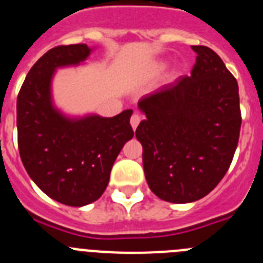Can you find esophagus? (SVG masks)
Segmentation results:
<instances>
[{"mask_svg":"<svg viewBox=\"0 0 263 263\" xmlns=\"http://www.w3.org/2000/svg\"><path fill=\"white\" fill-rule=\"evenodd\" d=\"M139 122H141V116L137 115V113H134V115L132 116V118H130V125H132V127L136 130L137 126L139 125Z\"/></svg>","mask_w":263,"mask_h":263,"instance_id":"1","label":"esophagus"}]
</instances>
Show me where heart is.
Segmentation results:
<instances>
[{"instance_id":"b5f03b06","label":"heart","mask_w":263,"mask_h":263,"mask_svg":"<svg viewBox=\"0 0 263 263\" xmlns=\"http://www.w3.org/2000/svg\"><path fill=\"white\" fill-rule=\"evenodd\" d=\"M164 67H166V64H164V63H160V64H158L157 71H162V69H164Z\"/></svg>"}]
</instances>
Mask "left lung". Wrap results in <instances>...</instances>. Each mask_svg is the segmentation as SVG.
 <instances>
[{"instance_id": "8db88e82", "label": "left lung", "mask_w": 263, "mask_h": 263, "mask_svg": "<svg viewBox=\"0 0 263 263\" xmlns=\"http://www.w3.org/2000/svg\"><path fill=\"white\" fill-rule=\"evenodd\" d=\"M192 50L191 75L138 101L146 116L136 130L146 180L159 199L176 204L199 200L220 183L241 127L237 80L210 47Z\"/></svg>"}]
</instances>
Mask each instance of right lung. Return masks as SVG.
<instances>
[{
	"mask_svg": "<svg viewBox=\"0 0 263 263\" xmlns=\"http://www.w3.org/2000/svg\"><path fill=\"white\" fill-rule=\"evenodd\" d=\"M92 51L84 43L51 48L31 67L17 99L23 166L47 196L71 206L93 203L104 194L116 158L134 136L132 109L115 117H69L53 105L57 69L79 66Z\"/></svg>",
	"mask_w": 263,
	"mask_h": 263,
	"instance_id": "right-lung-1",
	"label": "right lung"
}]
</instances>
